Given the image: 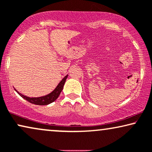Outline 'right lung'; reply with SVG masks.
<instances>
[{
	"mask_svg": "<svg viewBox=\"0 0 152 152\" xmlns=\"http://www.w3.org/2000/svg\"><path fill=\"white\" fill-rule=\"evenodd\" d=\"M67 76L68 75L65 76L63 79H62V80L58 83V85H57L56 87L52 92L49 94L43 96L33 97V98L28 97L22 94L19 93L16 89H14L21 97L27 100L28 102H31V103L37 104V105H47V104H49L52 103L53 102H54L55 100L57 99L58 97L59 96L60 94H61L62 90H63L64 85H65V83L66 81V79L67 78Z\"/></svg>",
	"mask_w": 152,
	"mask_h": 152,
	"instance_id": "obj_1",
	"label": "right lung"
}]
</instances>
